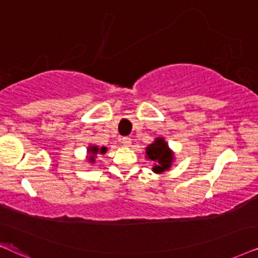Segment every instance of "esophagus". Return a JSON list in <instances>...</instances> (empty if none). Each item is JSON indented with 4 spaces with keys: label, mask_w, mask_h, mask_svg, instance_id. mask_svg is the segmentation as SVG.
Returning a JSON list of instances; mask_svg holds the SVG:
<instances>
[{
    "label": "esophagus",
    "mask_w": 258,
    "mask_h": 258,
    "mask_svg": "<svg viewBox=\"0 0 258 258\" xmlns=\"http://www.w3.org/2000/svg\"><path fill=\"white\" fill-rule=\"evenodd\" d=\"M121 144L123 146H131L132 140H131V138H128V137H123V138L121 139Z\"/></svg>",
    "instance_id": "1"
}]
</instances>
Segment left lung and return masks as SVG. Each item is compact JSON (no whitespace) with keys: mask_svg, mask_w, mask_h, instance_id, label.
<instances>
[{"mask_svg":"<svg viewBox=\"0 0 258 258\" xmlns=\"http://www.w3.org/2000/svg\"><path fill=\"white\" fill-rule=\"evenodd\" d=\"M146 158L155 162L152 171L156 174H162L165 170H169L174 162V155L164 138H156L155 142L146 148Z\"/></svg>","mask_w":258,"mask_h":258,"instance_id":"left-lung-1","label":"left lung"}]
</instances>
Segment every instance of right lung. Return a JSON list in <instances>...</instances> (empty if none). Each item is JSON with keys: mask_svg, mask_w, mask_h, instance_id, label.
Listing matches in <instances>:
<instances>
[{"mask_svg": "<svg viewBox=\"0 0 258 258\" xmlns=\"http://www.w3.org/2000/svg\"><path fill=\"white\" fill-rule=\"evenodd\" d=\"M87 150H88V153H89V159H88V161H89L90 163H94V162H95L97 153H102V155H103V153H106L107 148H106V146L99 148V146H96V145H90Z\"/></svg>", "mask_w": 258, "mask_h": 258, "instance_id": "obj_1", "label": "right lung"}]
</instances>
